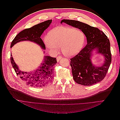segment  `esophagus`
Listing matches in <instances>:
<instances>
[{"instance_id": "1", "label": "esophagus", "mask_w": 120, "mask_h": 120, "mask_svg": "<svg viewBox=\"0 0 120 120\" xmlns=\"http://www.w3.org/2000/svg\"><path fill=\"white\" fill-rule=\"evenodd\" d=\"M61 59H62V57L61 56H58L56 58V60H57V61H59L60 60H61Z\"/></svg>"}]
</instances>
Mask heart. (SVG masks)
I'll return each mask as SVG.
<instances>
[{
    "label": "heart",
    "instance_id": "obj_1",
    "mask_svg": "<svg viewBox=\"0 0 120 120\" xmlns=\"http://www.w3.org/2000/svg\"><path fill=\"white\" fill-rule=\"evenodd\" d=\"M85 35L83 32L68 27H57L50 30L45 42L47 48L57 51L61 48L64 54L72 56L78 53L84 44Z\"/></svg>",
    "mask_w": 120,
    "mask_h": 120
}]
</instances>
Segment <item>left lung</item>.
<instances>
[{"label":"left lung","mask_w":120,"mask_h":120,"mask_svg":"<svg viewBox=\"0 0 120 120\" xmlns=\"http://www.w3.org/2000/svg\"><path fill=\"white\" fill-rule=\"evenodd\" d=\"M62 23L79 29L86 38V46L70 59L74 81L86 86L102 81L106 77L112 61L110 43L107 35L98 28L77 20L63 19L61 21ZM95 49L105 57L104 64L101 67H96L91 63L92 52Z\"/></svg>","instance_id":"8db88e82"}]
</instances>
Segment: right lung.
I'll list each match as a JSON object with an SVG mask.
<instances>
[{
    "mask_svg": "<svg viewBox=\"0 0 120 120\" xmlns=\"http://www.w3.org/2000/svg\"><path fill=\"white\" fill-rule=\"evenodd\" d=\"M52 21V19L46 20L20 31L13 39L11 43L10 48L19 42L29 41L37 43L42 49H45V45L41 38V36L43 31L48 28ZM10 61L17 75H19L27 85L35 87H42L51 81L52 78L53 68L57 63L56 58L45 56L42 63L37 70L34 71L24 72L19 68L14 62L11 53Z\"/></svg>",
    "mask_w": 120,
    "mask_h": 120,
    "instance_id": "1",
    "label": "right lung"
}]
</instances>
